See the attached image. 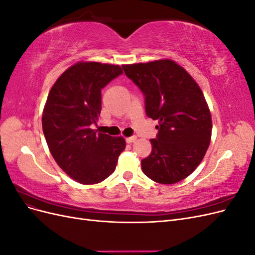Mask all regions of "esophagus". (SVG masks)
Here are the masks:
<instances>
[{
	"instance_id": "34e87169",
	"label": "esophagus",
	"mask_w": 255,
	"mask_h": 255,
	"mask_svg": "<svg viewBox=\"0 0 255 255\" xmlns=\"http://www.w3.org/2000/svg\"><path fill=\"white\" fill-rule=\"evenodd\" d=\"M136 139H137V137L136 136H132V137H128V138H127V142L128 143H132V142H135L136 141Z\"/></svg>"
}]
</instances>
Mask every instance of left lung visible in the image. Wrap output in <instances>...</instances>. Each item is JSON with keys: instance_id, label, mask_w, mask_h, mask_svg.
<instances>
[{"instance_id": "left-lung-1", "label": "left lung", "mask_w": 255, "mask_h": 255, "mask_svg": "<svg viewBox=\"0 0 255 255\" xmlns=\"http://www.w3.org/2000/svg\"><path fill=\"white\" fill-rule=\"evenodd\" d=\"M122 68L141 90L146 116L158 121L152 152L141 160L143 173L160 184L184 180L201 163L211 141L212 118L201 89L170 59Z\"/></svg>"}]
</instances>
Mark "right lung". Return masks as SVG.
<instances>
[{
	"mask_svg": "<svg viewBox=\"0 0 255 255\" xmlns=\"http://www.w3.org/2000/svg\"><path fill=\"white\" fill-rule=\"evenodd\" d=\"M118 65L78 63L53 85L42 115V129L57 165L76 182L97 184L116 169L126 149L122 137L97 133L101 90L121 75Z\"/></svg>",
	"mask_w": 255,
	"mask_h": 255,
	"instance_id": "obj_1",
	"label": "right lung"
}]
</instances>
